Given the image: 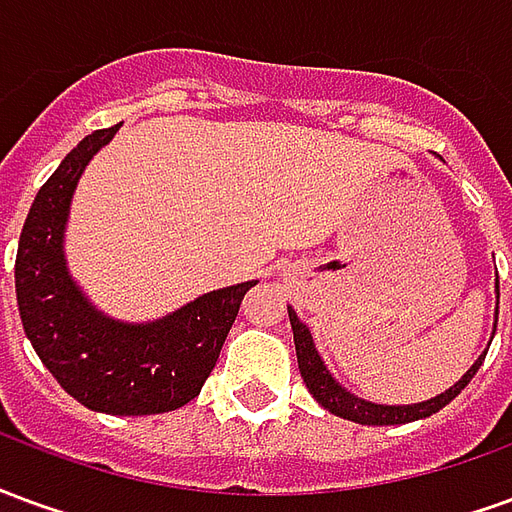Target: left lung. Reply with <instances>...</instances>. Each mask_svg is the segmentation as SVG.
<instances>
[{"label":"left lung","instance_id":"8db88e82","mask_svg":"<svg viewBox=\"0 0 512 512\" xmlns=\"http://www.w3.org/2000/svg\"><path fill=\"white\" fill-rule=\"evenodd\" d=\"M290 315V329H293V343H296V359H299V370L304 384L310 389V395L321 403L326 411H332L334 417L351 419V422H359V425H406V422H417V419H425L430 414H436L441 408L447 406L450 400L461 395V389L474 378V373L480 370L483 359L488 351L474 359V365L463 373L450 389H444L441 395L430 397V400H422V403H411V406H386V403H373V400H365V397L348 392L337 378L329 373V367L323 365L321 354L315 348V340H312L307 323L299 321V315L293 307H288ZM496 318H499V279H496V312H494V332H496ZM494 332H491V340H494Z\"/></svg>","mask_w":512,"mask_h":512}]
</instances>
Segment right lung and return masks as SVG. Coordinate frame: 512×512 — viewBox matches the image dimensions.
Here are the masks:
<instances>
[{
	"instance_id": "right-lung-1",
	"label": "right lung",
	"mask_w": 512,
	"mask_h": 512,
	"mask_svg": "<svg viewBox=\"0 0 512 512\" xmlns=\"http://www.w3.org/2000/svg\"><path fill=\"white\" fill-rule=\"evenodd\" d=\"M117 131L84 136L40 186L18 241L16 296L29 343L68 395L101 414L145 417L200 395L257 279L142 323L112 318L87 299L65 260V230L79 178Z\"/></svg>"
}]
</instances>
